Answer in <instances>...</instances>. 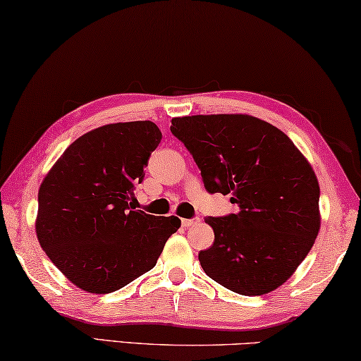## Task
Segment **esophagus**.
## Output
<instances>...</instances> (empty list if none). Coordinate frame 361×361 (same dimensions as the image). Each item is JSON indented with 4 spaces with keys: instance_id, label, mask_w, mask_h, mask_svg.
Here are the masks:
<instances>
[{
    "instance_id": "34e87169",
    "label": "esophagus",
    "mask_w": 361,
    "mask_h": 361,
    "mask_svg": "<svg viewBox=\"0 0 361 361\" xmlns=\"http://www.w3.org/2000/svg\"><path fill=\"white\" fill-rule=\"evenodd\" d=\"M199 221H201L199 219H185V220H181V225L185 226V228H190V226L197 225Z\"/></svg>"
}]
</instances>
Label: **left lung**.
Segmentation results:
<instances>
[{"label":"left lung","mask_w":361,"mask_h":361,"mask_svg":"<svg viewBox=\"0 0 361 361\" xmlns=\"http://www.w3.org/2000/svg\"><path fill=\"white\" fill-rule=\"evenodd\" d=\"M210 194H231L238 214L207 216L214 244L204 271L241 295H263L293 276L319 231L317 175L281 130L245 114L171 118Z\"/></svg>","instance_id":"obj_1"}]
</instances>
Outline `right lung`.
I'll return each mask as SVG.
<instances>
[{
    "mask_svg": "<svg viewBox=\"0 0 361 361\" xmlns=\"http://www.w3.org/2000/svg\"><path fill=\"white\" fill-rule=\"evenodd\" d=\"M162 133L149 120L109 123L80 136L38 191L37 238L77 288L114 293L156 267L178 216L131 207Z\"/></svg>",
    "mask_w": 361,
    "mask_h": 361,
    "instance_id": "1",
    "label": "right lung"
}]
</instances>
